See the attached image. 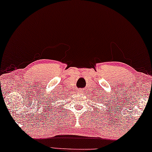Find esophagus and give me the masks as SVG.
<instances>
[{
	"label": "esophagus",
	"instance_id": "1",
	"mask_svg": "<svg viewBox=\"0 0 152 152\" xmlns=\"http://www.w3.org/2000/svg\"><path fill=\"white\" fill-rule=\"evenodd\" d=\"M77 91H78L79 93H85V90H83V89H81V88H79V89H78Z\"/></svg>",
	"mask_w": 152,
	"mask_h": 152
}]
</instances>
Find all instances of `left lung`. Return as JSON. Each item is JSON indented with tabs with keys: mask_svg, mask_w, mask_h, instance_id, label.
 Instances as JSON below:
<instances>
[{
	"mask_svg": "<svg viewBox=\"0 0 152 152\" xmlns=\"http://www.w3.org/2000/svg\"><path fill=\"white\" fill-rule=\"evenodd\" d=\"M100 95H101V94H100ZM98 97H99V96H98ZM105 97H106V96H105ZM103 98H104V97H102V99H103ZM104 99H105V98H104ZM100 100H101V103H102V100L103 101V99H99L98 101H100ZM103 102H104V101H103Z\"/></svg>",
	"mask_w": 152,
	"mask_h": 152,
	"instance_id": "obj_1",
	"label": "left lung"
}]
</instances>
